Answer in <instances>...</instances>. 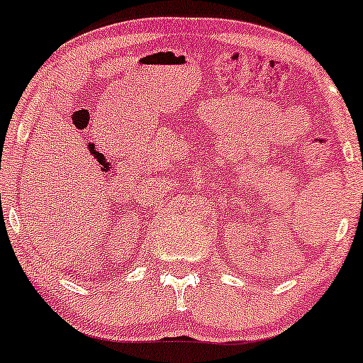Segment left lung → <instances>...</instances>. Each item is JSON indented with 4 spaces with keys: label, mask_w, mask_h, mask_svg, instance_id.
<instances>
[{
    "label": "left lung",
    "mask_w": 363,
    "mask_h": 363,
    "mask_svg": "<svg viewBox=\"0 0 363 363\" xmlns=\"http://www.w3.org/2000/svg\"><path fill=\"white\" fill-rule=\"evenodd\" d=\"M362 168H363V167H362Z\"/></svg>",
    "instance_id": "1"
}]
</instances>
